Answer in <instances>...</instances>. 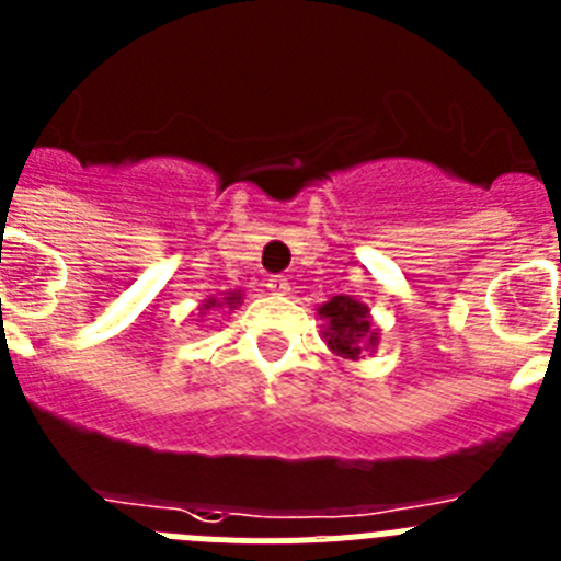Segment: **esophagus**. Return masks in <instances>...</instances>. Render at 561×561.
Instances as JSON below:
<instances>
[{
    "mask_svg": "<svg viewBox=\"0 0 561 561\" xmlns=\"http://www.w3.org/2000/svg\"><path fill=\"white\" fill-rule=\"evenodd\" d=\"M270 291L272 295H289L291 291V284H289V277H284V275H272L270 277Z\"/></svg>",
    "mask_w": 561,
    "mask_h": 561,
    "instance_id": "esophagus-1",
    "label": "esophagus"
}]
</instances>
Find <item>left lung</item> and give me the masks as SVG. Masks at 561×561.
Returning a JSON list of instances; mask_svg holds the SVG:
<instances>
[{"label":"left lung","instance_id":"left-lung-1","mask_svg":"<svg viewBox=\"0 0 561 561\" xmlns=\"http://www.w3.org/2000/svg\"><path fill=\"white\" fill-rule=\"evenodd\" d=\"M323 320V340L340 359H359L362 354H374L379 345V329H376L370 309L351 295H334L329 304L317 309Z\"/></svg>","mask_w":561,"mask_h":561}]
</instances>
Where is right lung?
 I'll use <instances>...</instances> for the list:
<instances>
[{
  "label": "right lung",
  "instance_id": "obj_1",
  "mask_svg": "<svg viewBox=\"0 0 561 561\" xmlns=\"http://www.w3.org/2000/svg\"><path fill=\"white\" fill-rule=\"evenodd\" d=\"M244 297H241V289H230V291H221V295H213L207 297L205 304H202L199 314H207L210 309H236L238 304H241Z\"/></svg>",
  "mask_w": 561,
  "mask_h": 561
}]
</instances>
